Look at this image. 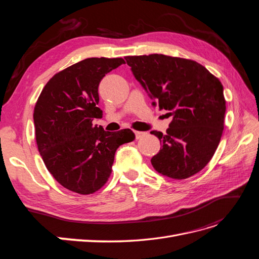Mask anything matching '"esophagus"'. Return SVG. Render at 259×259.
<instances>
[{
  "mask_svg": "<svg viewBox=\"0 0 259 259\" xmlns=\"http://www.w3.org/2000/svg\"><path fill=\"white\" fill-rule=\"evenodd\" d=\"M147 135V133H145V132H139V131H136L135 132V136H136V139H140V138H143V137H145Z\"/></svg>",
  "mask_w": 259,
  "mask_h": 259,
  "instance_id": "1",
  "label": "esophagus"
}]
</instances>
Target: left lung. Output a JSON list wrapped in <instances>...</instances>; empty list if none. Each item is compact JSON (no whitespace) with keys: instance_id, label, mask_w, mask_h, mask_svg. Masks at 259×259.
I'll use <instances>...</instances> for the list:
<instances>
[{"instance_id":"obj_1","label":"left lung","mask_w":259,"mask_h":259,"mask_svg":"<svg viewBox=\"0 0 259 259\" xmlns=\"http://www.w3.org/2000/svg\"><path fill=\"white\" fill-rule=\"evenodd\" d=\"M152 106L173 116L166 134L152 131L162 148L151 159L156 171L174 179L199 173L213 158L224 130L226 100L216 76L197 61L162 54L126 56Z\"/></svg>"}]
</instances>
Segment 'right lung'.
Listing matches in <instances>:
<instances>
[{
    "label": "right lung",
    "instance_id": "add662e5",
    "mask_svg": "<svg viewBox=\"0 0 259 259\" xmlns=\"http://www.w3.org/2000/svg\"><path fill=\"white\" fill-rule=\"evenodd\" d=\"M125 64L122 58H86L55 74L34 107L35 139L46 168L68 190L91 194L110 177L114 153L131 143L130 128L107 132L93 125L103 117L98 86L103 77Z\"/></svg>",
    "mask_w": 259,
    "mask_h": 259
}]
</instances>
